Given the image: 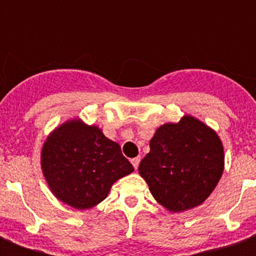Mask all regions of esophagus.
<instances>
[{"label":"esophagus","mask_w":256,"mask_h":256,"mask_svg":"<svg viewBox=\"0 0 256 256\" xmlns=\"http://www.w3.org/2000/svg\"><path fill=\"white\" fill-rule=\"evenodd\" d=\"M140 156H136V158H132V164L134 166V168H138V166H140Z\"/></svg>","instance_id":"esophagus-1"}]
</instances>
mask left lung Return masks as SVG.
Masks as SVG:
<instances>
[{"instance_id":"left-lung-1","label":"left lung","mask_w":256,"mask_h":256,"mask_svg":"<svg viewBox=\"0 0 256 256\" xmlns=\"http://www.w3.org/2000/svg\"><path fill=\"white\" fill-rule=\"evenodd\" d=\"M222 142L194 116L160 126L140 160V174L156 202L179 212L202 204L223 174Z\"/></svg>"}]
</instances>
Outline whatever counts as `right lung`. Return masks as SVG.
Segmentation results:
<instances>
[{"mask_svg": "<svg viewBox=\"0 0 256 256\" xmlns=\"http://www.w3.org/2000/svg\"><path fill=\"white\" fill-rule=\"evenodd\" d=\"M41 166L52 192L78 210L102 202L112 183L134 171L120 144L96 126L78 120L61 124L48 136Z\"/></svg>", "mask_w": 256, "mask_h": 256, "instance_id": "right-lung-1", "label": "right lung"}]
</instances>
